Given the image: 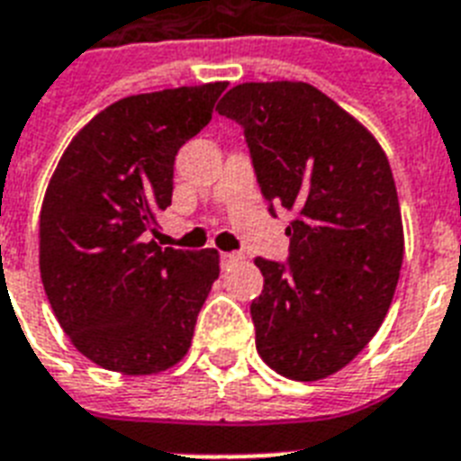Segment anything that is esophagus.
I'll use <instances>...</instances> for the list:
<instances>
[{"label":"esophagus","instance_id":"obj_1","mask_svg":"<svg viewBox=\"0 0 461 461\" xmlns=\"http://www.w3.org/2000/svg\"><path fill=\"white\" fill-rule=\"evenodd\" d=\"M220 260H222V265H231L237 263V260H241V256H239V253H222Z\"/></svg>","mask_w":461,"mask_h":461}]
</instances>
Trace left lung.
I'll use <instances>...</instances> for the list:
<instances>
[{
  "label": "left lung",
  "mask_w": 461,
  "mask_h": 461,
  "mask_svg": "<svg viewBox=\"0 0 461 461\" xmlns=\"http://www.w3.org/2000/svg\"><path fill=\"white\" fill-rule=\"evenodd\" d=\"M218 113L243 127L265 201L295 212L289 265L256 260L258 355L286 379H327L374 339L398 286L405 234L386 153L308 82H243Z\"/></svg>",
  "instance_id": "obj_1"
}]
</instances>
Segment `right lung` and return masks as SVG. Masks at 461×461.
Listing matches in <instances>:
<instances>
[{"label":"right lung","instance_id":"add662e5","mask_svg":"<svg viewBox=\"0 0 461 461\" xmlns=\"http://www.w3.org/2000/svg\"><path fill=\"white\" fill-rule=\"evenodd\" d=\"M227 82L115 101L63 151L40 211V275L70 343L95 365L149 376L177 365L220 276L212 249H160L179 146Z\"/></svg>","mask_w":461,"mask_h":461}]
</instances>
